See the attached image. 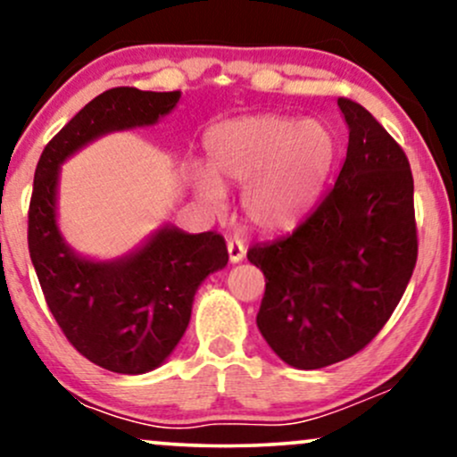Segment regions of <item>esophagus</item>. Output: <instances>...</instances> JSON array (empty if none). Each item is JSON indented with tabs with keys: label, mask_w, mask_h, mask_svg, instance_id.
I'll use <instances>...</instances> for the list:
<instances>
[{
	"label": "esophagus",
	"mask_w": 457,
	"mask_h": 457,
	"mask_svg": "<svg viewBox=\"0 0 457 457\" xmlns=\"http://www.w3.org/2000/svg\"><path fill=\"white\" fill-rule=\"evenodd\" d=\"M228 253H229V262L236 264V262H243L246 249L240 240H228Z\"/></svg>",
	"instance_id": "1"
}]
</instances>
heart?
Instances as JSON below:
<instances>
[{
  "instance_id": "obj_1",
  "label": "heart",
  "mask_w": 457,
  "mask_h": 457,
  "mask_svg": "<svg viewBox=\"0 0 457 457\" xmlns=\"http://www.w3.org/2000/svg\"><path fill=\"white\" fill-rule=\"evenodd\" d=\"M206 170L188 171L193 191L221 208L225 188L243 187L246 221L266 234L296 228L316 206L339 144L322 120L260 113L214 124L204 137Z\"/></svg>"
}]
</instances>
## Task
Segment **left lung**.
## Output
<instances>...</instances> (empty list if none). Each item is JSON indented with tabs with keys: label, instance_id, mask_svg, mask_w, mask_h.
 Instances as JSON below:
<instances>
[{
	"label": "left lung",
	"instance_id": "obj_1",
	"mask_svg": "<svg viewBox=\"0 0 457 457\" xmlns=\"http://www.w3.org/2000/svg\"><path fill=\"white\" fill-rule=\"evenodd\" d=\"M337 104L350 137L335 187L290 236L246 251L266 279L262 337L298 370L361 353L417 264L411 162L365 107L350 98Z\"/></svg>",
	"mask_w": 457,
	"mask_h": 457
}]
</instances>
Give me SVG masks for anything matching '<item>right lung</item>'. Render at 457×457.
I'll return each instance as SVG.
<instances>
[{"instance_id": "obj_1", "label": "right lung", "mask_w": 457, "mask_h": 457, "mask_svg": "<svg viewBox=\"0 0 457 457\" xmlns=\"http://www.w3.org/2000/svg\"><path fill=\"white\" fill-rule=\"evenodd\" d=\"M178 101V90L98 94L46 144L36 165L28 245L45 301L77 353L115 374H145L174 353L199 283L228 264V246L217 232L187 234L165 225L127 258H81L57 228L60 165L101 135L156 124Z\"/></svg>"}]
</instances>
